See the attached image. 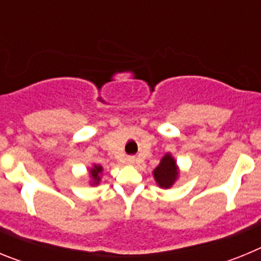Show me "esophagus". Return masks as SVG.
<instances>
[{
    "label": "esophagus",
    "mask_w": 261,
    "mask_h": 261,
    "mask_svg": "<svg viewBox=\"0 0 261 261\" xmlns=\"http://www.w3.org/2000/svg\"><path fill=\"white\" fill-rule=\"evenodd\" d=\"M129 163H133V161H132V159H129Z\"/></svg>",
    "instance_id": "34e87169"
}]
</instances>
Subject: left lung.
Here are the masks:
<instances>
[{"label": "left lung", "instance_id": "obj_1", "mask_svg": "<svg viewBox=\"0 0 261 261\" xmlns=\"http://www.w3.org/2000/svg\"><path fill=\"white\" fill-rule=\"evenodd\" d=\"M153 175L156 184H158L161 188L167 190V188L174 186L177 176H179V170H177L176 161L174 159V156L170 153L166 154V155L161 159L159 165L154 168Z\"/></svg>", "mask_w": 261, "mask_h": 261}]
</instances>
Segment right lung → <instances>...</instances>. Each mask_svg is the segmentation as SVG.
Segmentation results:
<instances>
[{"mask_svg": "<svg viewBox=\"0 0 261 261\" xmlns=\"http://www.w3.org/2000/svg\"><path fill=\"white\" fill-rule=\"evenodd\" d=\"M102 171H103V167L99 165H94L93 168H90V177H91V184H93V186L99 184Z\"/></svg>", "mask_w": 261, "mask_h": 261, "instance_id": "1", "label": "right lung"}]
</instances>
